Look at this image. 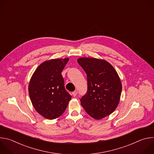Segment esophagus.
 <instances>
[{
    "label": "esophagus",
    "instance_id": "34e87169",
    "mask_svg": "<svg viewBox=\"0 0 154 154\" xmlns=\"http://www.w3.org/2000/svg\"><path fill=\"white\" fill-rule=\"evenodd\" d=\"M77 94V91H74V92L72 93V95L74 96V97H75Z\"/></svg>",
    "mask_w": 154,
    "mask_h": 154
}]
</instances>
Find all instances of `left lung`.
I'll use <instances>...</instances> for the list:
<instances>
[{"mask_svg": "<svg viewBox=\"0 0 154 154\" xmlns=\"http://www.w3.org/2000/svg\"><path fill=\"white\" fill-rule=\"evenodd\" d=\"M77 62L87 75V93L80 99L86 112L99 120L117 108L122 91L120 78L113 66L105 60L81 57Z\"/></svg>", "mask_w": 154, "mask_h": 154, "instance_id": "obj_1", "label": "left lung"}]
</instances>
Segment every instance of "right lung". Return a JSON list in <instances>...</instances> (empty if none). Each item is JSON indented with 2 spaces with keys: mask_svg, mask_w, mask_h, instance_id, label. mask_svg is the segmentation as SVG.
I'll return each instance as SVG.
<instances>
[{
  "mask_svg": "<svg viewBox=\"0 0 154 154\" xmlns=\"http://www.w3.org/2000/svg\"><path fill=\"white\" fill-rule=\"evenodd\" d=\"M69 58H55L40 64L29 85V93L35 110L48 119L60 116L66 109L71 96L64 88L61 74Z\"/></svg>",
  "mask_w": 154,
  "mask_h": 154,
  "instance_id": "add662e5",
  "label": "right lung"
}]
</instances>
